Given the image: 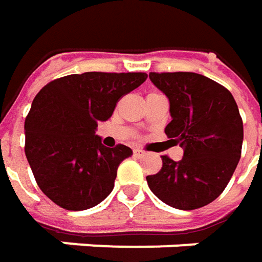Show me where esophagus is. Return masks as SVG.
<instances>
[{
    "mask_svg": "<svg viewBox=\"0 0 262 262\" xmlns=\"http://www.w3.org/2000/svg\"><path fill=\"white\" fill-rule=\"evenodd\" d=\"M133 155H135L136 158H143V157H145V152H142L140 149H135V150H133Z\"/></svg>",
    "mask_w": 262,
    "mask_h": 262,
    "instance_id": "1",
    "label": "esophagus"
}]
</instances>
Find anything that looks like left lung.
I'll return each mask as SVG.
<instances>
[{
  "label": "left lung",
  "instance_id": "8db88e82",
  "mask_svg": "<svg viewBox=\"0 0 262 262\" xmlns=\"http://www.w3.org/2000/svg\"><path fill=\"white\" fill-rule=\"evenodd\" d=\"M149 79L169 101L167 136L184 149L181 161L162 157L161 171L146 177L149 188L174 209L203 207L221 195L241 158L244 124L236 101L200 74L150 72Z\"/></svg>",
  "mask_w": 262,
  "mask_h": 262
}]
</instances>
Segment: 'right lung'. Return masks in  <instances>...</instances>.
<instances>
[{
    "mask_svg": "<svg viewBox=\"0 0 262 262\" xmlns=\"http://www.w3.org/2000/svg\"><path fill=\"white\" fill-rule=\"evenodd\" d=\"M146 78L143 72L74 74L34 97L24 123V150L36 183L53 203L86 210L113 191L117 168L133 152L124 145L104 146L95 130Z\"/></svg>",
    "mask_w": 262,
    "mask_h": 262,
    "instance_id": "1",
    "label": "right lung"
}]
</instances>
